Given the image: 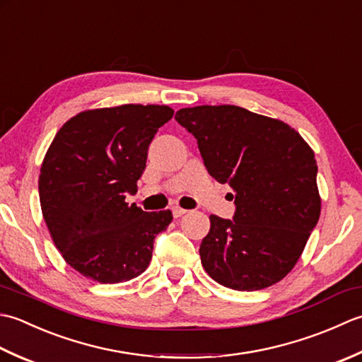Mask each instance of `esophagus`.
Masks as SVG:
<instances>
[{
  "label": "esophagus",
  "mask_w": 362,
  "mask_h": 362,
  "mask_svg": "<svg viewBox=\"0 0 362 362\" xmlns=\"http://www.w3.org/2000/svg\"><path fill=\"white\" fill-rule=\"evenodd\" d=\"M172 212H173V217H181V216H184V214H186L187 211L186 209H182V208H180V206H173L172 208Z\"/></svg>",
  "instance_id": "34e87169"
}]
</instances>
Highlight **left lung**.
I'll list each match as a JSON object with an SVG mask.
<instances>
[{
	"label": "left lung",
	"mask_w": 362,
	"mask_h": 362,
	"mask_svg": "<svg viewBox=\"0 0 362 362\" xmlns=\"http://www.w3.org/2000/svg\"><path fill=\"white\" fill-rule=\"evenodd\" d=\"M206 170L228 182L233 220L211 216L200 245L204 270L234 291H259L289 274L320 217L317 162L289 124L222 105L180 109Z\"/></svg>",
	"instance_id": "left-lung-1"
}]
</instances>
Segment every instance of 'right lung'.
<instances>
[{"instance_id": "obj_1", "label": "right lung", "mask_w": 362, "mask_h": 362, "mask_svg": "<svg viewBox=\"0 0 362 362\" xmlns=\"http://www.w3.org/2000/svg\"><path fill=\"white\" fill-rule=\"evenodd\" d=\"M172 117L168 106L123 105L86 110L57 131L40 168V206L54 245L83 276L114 284L148 267L172 211L145 212L124 198Z\"/></svg>"}]
</instances>
